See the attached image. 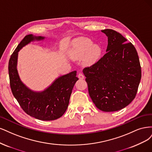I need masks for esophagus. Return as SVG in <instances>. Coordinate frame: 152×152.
<instances>
[{
    "label": "esophagus",
    "instance_id": "1",
    "mask_svg": "<svg viewBox=\"0 0 152 152\" xmlns=\"http://www.w3.org/2000/svg\"><path fill=\"white\" fill-rule=\"evenodd\" d=\"M78 78L80 80H83L85 78V76L82 74V73H79V75H78Z\"/></svg>",
    "mask_w": 152,
    "mask_h": 152
}]
</instances>
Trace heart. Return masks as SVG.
<instances>
[{"instance_id": "obj_1", "label": "heart", "mask_w": 152, "mask_h": 152, "mask_svg": "<svg viewBox=\"0 0 152 152\" xmlns=\"http://www.w3.org/2000/svg\"><path fill=\"white\" fill-rule=\"evenodd\" d=\"M102 49L97 45H93L88 38H77L72 42L69 50L70 57L75 60L85 58V62L87 65H91L99 59L101 56Z\"/></svg>"}]
</instances>
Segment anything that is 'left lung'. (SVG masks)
Segmentation results:
<instances>
[{"label":"left lung","instance_id":"1","mask_svg":"<svg viewBox=\"0 0 152 152\" xmlns=\"http://www.w3.org/2000/svg\"><path fill=\"white\" fill-rule=\"evenodd\" d=\"M108 37L106 53L83 69L88 92L95 106L104 112L119 110L136 96L141 77L138 53L121 34L102 30Z\"/></svg>","mask_w":152,"mask_h":152}]
</instances>
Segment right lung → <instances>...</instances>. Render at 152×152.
Returning a JSON list of instances; mask_svg holds the SVG:
<instances>
[{
  "instance_id": "obj_1",
  "label": "right lung",
  "mask_w": 152,
  "mask_h": 152,
  "mask_svg": "<svg viewBox=\"0 0 152 152\" xmlns=\"http://www.w3.org/2000/svg\"><path fill=\"white\" fill-rule=\"evenodd\" d=\"M45 37L26 35L14 51L9 61V76L12 94L27 114L42 121L61 117L69 105L73 87L78 80L76 71L58 77L43 91L31 90L21 81L17 69L18 52L32 42L42 41Z\"/></svg>"
}]
</instances>
